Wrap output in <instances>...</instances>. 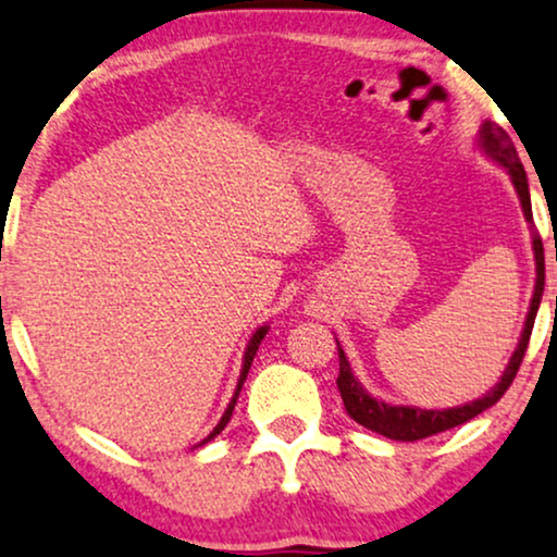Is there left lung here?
I'll use <instances>...</instances> for the list:
<instances>
[{"instance_id": "8db88e82", "label": "left lung", "mask_w": 557, "mask_h": 557, "mask_svg": "<svg viewBox=\"0 0 557 557\" xmlns=\"http://www.w3.org/2000/svg\"><path fill=\"white\" fill-rule=\"evenodd\" d=\"M480 147H483L485 152H488L493 160H496L500 168H506V173L511 175L527 222L534 226L530 185H527L524 164L519 162V154L517 149H513L511 136L500 126H496V123L485 121L483 128H480ZM532 250H534V263H537V281H534V297L530 305V314H527L524 331H521L519 346L511 356L509 367H506L500 382L491 389L488 395L478 397V400H472L468 405H459V408H446V410H421V408H410V405H389V403L374 400V397L369 395L359 384V380L351 374L346 354H343V348L338 346V361H341L338 389H341L343 405H346V413L351 416L356 423H361L363 429L374 431V434L395 438V442H418V438L442 434L446 429L462 425L465 421H470V418H475L478 413H483V410H488L491 405H496L500 397H504L506 389L511 387L513 376H517L521 361H524L527 346H530V335L534 327V318H537L542 289H545V252H542V239L537 232L532 235Z\"/></svg>"}]
</instances>
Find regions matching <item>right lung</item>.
Listing matches in <instances>:
<instances>
[{
  "mask_svg": "<svg viewBox=\"0 0 557 557\" xmlns=\"http://www.w3.org/2000/svg\"><path fill=\"white\" fill-rule=\"evenodd\" d=\"M265 333H268V325H263V327H258L256 333H252V338H250V343H247V351H245V361H243V372H239V382H237V389H235V395H232V403L226 405V410H224V416H222V421L216 423V429L211 431L209 436L203 438L201 444H206V442H211V438H214L216 434H222L224 431V425L230 423V418H232V410H235V403H237V397H239V389H243V382L247 380V372H250V363H252V359H256V351H258V346H260V341L265 338Z\"/></svg>",
  "mask_w": 557,
  "mask_h": 557,
  "instance_id": "obj_1",
  "label": "right lung"
}]
</instances>
